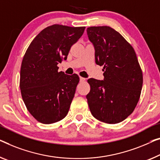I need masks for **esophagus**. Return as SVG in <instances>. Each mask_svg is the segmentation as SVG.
Instances as JSON below:
<instances>
[{"label":"esophagus","mask_w":160,"mask_h":160,"mask_svg":"<svg viewBox=\"0 0 160 160\" xmlns=\"http://www.w3.org/2000/svg\"><path fill=\"white\" fill-rule=\"evenodd\" d=\"M85 78H82V77H80V82H84V81H85Z\"/></svg>","instance_id":"esophagus-1"}]
</instances>
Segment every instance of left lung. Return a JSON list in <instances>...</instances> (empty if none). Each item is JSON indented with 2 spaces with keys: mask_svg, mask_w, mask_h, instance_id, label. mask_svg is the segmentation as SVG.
Here are the masks:
<instances>
[{
  "mask_svg": "<svg viewBox=\"0 0 160 160\" xmlns=\"http://www.w3.org/2000/svg\"><path fill=\"white\" fill-rule=\"evenodd\" d=\"M95 48V63L103 66V80L90 78L86 95L92 115L106 123H117L128 117L139 101L142 71L134 49L111 27L87 28Z\"/></svg>",
  "mask_w": 160,
  "mask_h": 160,
  "instance_id": "left-lung-1",
  "label": "left lung"
}]
</instances>
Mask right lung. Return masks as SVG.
Returning <instances> with one entry per match:
<instances>
[{
	"mask_svg": "<svg viewBox=\"0 0 160 160\" xmlns=\"http://www.w3.org/2000/svg\"><path fill=\"white\" fill-rule=\"evenodd\" d=\"M85 27L54 24L31 43L23 56L20 89L29 113L40 123L50 124L65 117L80 78L59 72L57 65L66 60L71 47L83 34Z\"/></svg>",
	"mask_w": 160,
	"mask_h": 160,
	"instance_id": "right-lung-1",
	"label": "right lung"
}]
</instances>
